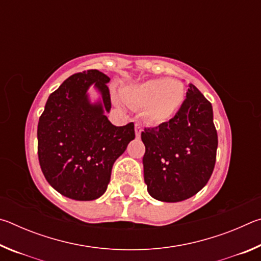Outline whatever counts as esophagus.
I'll list each match as a JSON object with an SVG mask.
<instances>
[{
	"label": "esophagus",
	"mask_w": 261,
	"mask_h": 261,
	"mask_svg": "<svg viewBox=\"0 0 261 261\" xmlns=\"http://www.w3.org/2000/svg\"><path fill=\"white\" fill-rule=\"evenodd\" d=\"M135 131H136V136H137V137H140L141 131H143V127H141V125L139 124V123H136Z\"/></svg>",
	"instance_id": "1"
}]
</instances>
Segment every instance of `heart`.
Masks as SVG:
<instances>
[{
	"label": "heart",
	"mask_w": 261,
	"mask_h": 261,
	"mask_svg": "<svg viewBox=\"0 0 261 261\" xmlns=\"http://www.w3.org/2000/svg\"><path fill=\"white\" fill-rule=\"evenodd\" d=\"M122 96L127 103L144 108L143 115L151 124L170 121L184 102V88L175 79H149L125 87Z\"/></svg>",
	"instance_id": "heart-1"
}]
</instances>
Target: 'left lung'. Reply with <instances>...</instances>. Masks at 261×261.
<instances>
[{
	"mask_svg": "<svg viewBox=\"0 0 261 261\" xmlns=\"http://www.w3.org/2000/svg\"><path fill=\"white\" fill-rule=\"evenodd\" d=\"M141 140L144 179L153 198L182 201L208 182L215 166L218 134L211 102L192 84L178 113L163 124L145 127Z\"/></svg>",
	"mask_w": 261,
	"mask_h": 261,
	"instance_id": "left-lung-1",
	"label": "left lung"
}]
</instances>
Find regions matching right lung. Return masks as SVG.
Here are the masks:
<instances>
[{
    "instance_id": "obj_1",
    "label": "right lung",
    "mask_w": 261,
    "mask_h": 261,
    "mask_svg": "<svg viewBox=\"0 0 261 261\" xmlns=\"http://www.w3.org/2000/svg\"><path fill=\"white\" fill-rule=\"evenodd\" d=\"M99 70L74 73L53 92L38 123V156L53 188L74 200L102 196L112 168L135 139V124L115 126L105 112L112 108L107 83ZM94 85L103 101L91 104L87 90Z\"/></svg>"
}]
</instances>
